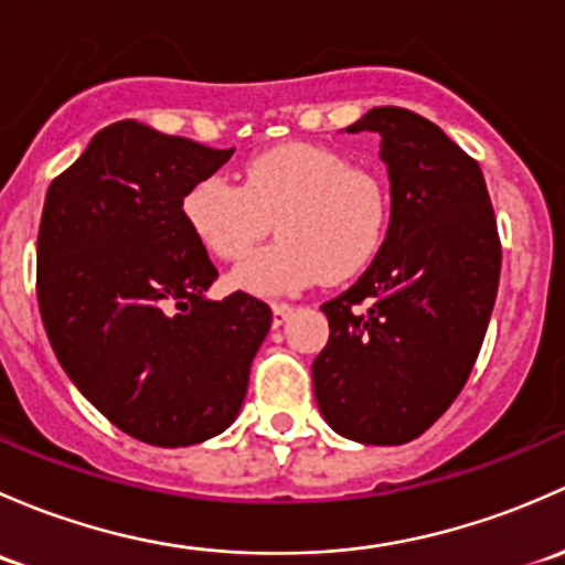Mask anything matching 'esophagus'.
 I'll return each mask as SVG.
<instances>
[{"label": "esophagus", "mask_w": 565, "mask_h": 565, "mask_svg": "<svg viewBox=\"0 0 565 565\" xmlns=\"http://www.w3.org/2000/svg\"><path fill=\"white\" fill-rule=\"evenodd\" d=\"M294 312V305H288V301H275L271 305V321H275V326H282L285 321H288V316Z\"/></svg>", "instance_id": "esophagus-1"}]
</instances>
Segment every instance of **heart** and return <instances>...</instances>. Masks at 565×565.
<instances>
[{
  "instance_id": "1",
  "label": "heart",
  "mask_w": 565,
  "mask_h": 565,
  "mask_svg": "<svg viewBox=\"0 0 565 565\" xmlns=\"http://www.w3.org/2000/svg\"><path fill=\"white\" fill-rule=\"evenodd\" d=\"M182 217L209 255L242 260L271 228L280 239L258 249L231 282L249 294H294L326 277L359 275L381 249L392 195L375 171L321 143H280L249 157L242 184L206 177L182 198Z\"/></svg>"
}]
</instances>
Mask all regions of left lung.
<instances>
[{"label":"left lung","instance_id":"left-lung-1","mask_svg":"<svg viewBox=\"0 0 565 565\" xmlns=\"http://www.w3.org/2000/svg\"><path fill=\"white\" fill-rule=\"evenodd\" d=\"M392 182V223L372 266L323 301L329 342L312 362L334 433L399 446L462 392L495 307L500 236L479 162L413 110L372 108Z\"/></svg>","mask_w":565,"mask_h":565}]
</instances>
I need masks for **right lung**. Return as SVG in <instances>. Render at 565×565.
Returning <instances> with one entry per match:
<instances>
[{
	"instance_id": "1",
	"label": "right lung",
	"mask_w": 565,
	"mask_h": 565,
	"mask_svg": "<svg viewBox=\"0 0 565 565\" xmlns=\"http://www.w3.org/2000/svg\"><path fill=\"white\" fill-rule=\"evenodd\" d=\"M141 121L103 127L51 182L38 231V301L70 381L110 424L152 446L231 427L271 307L217 280L182 198L231 160Z\"/></svg>"
}]
</instances>
